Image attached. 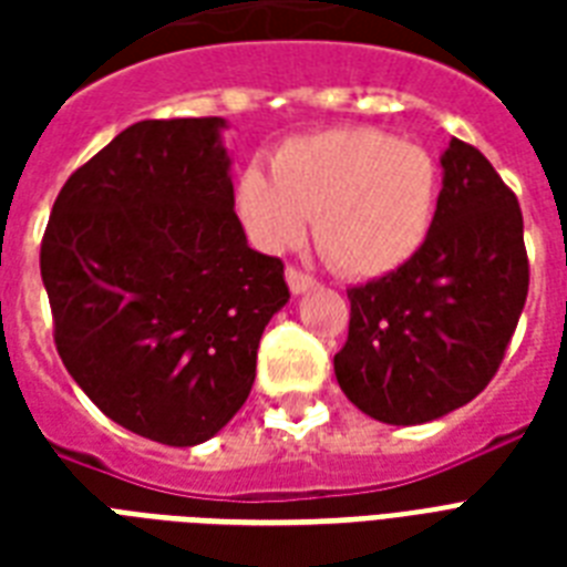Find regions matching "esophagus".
Instances as JSON below:
<instances>
[{"mask_svg": "<svg viewBox=\"0 0 567 567\" xmlns=\"http://www.w3.org/2000/svg\"><path fill=\"white\" fill-rule=\"evenodd\" d=\"M285 279H288V288H291V293H297V297H300V293H309L311 288L318 285L309 274H302L297 267H288V270H285Z\"/></svg>", "mask_w": 567, "mask_h": 567, "instance_id": "34e87169", "label": "esophagus"}]
</instances>
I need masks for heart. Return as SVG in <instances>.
Here are the masks:
<instances>
[{"label":"heart","instance_id":"b5f03b06","mask_svg":"<svg viewBox=\"0 0 567 567\" xmlns=\"http://www.w3.org/2000/svg\"><path fill=\"white\" fill-rule=\"evenodd\" d=\"M441 173L426 150L368 126L288 137L270 155V176L247 167L235 208L261 249L315 240L338 274L379 279L409 265L439 212Z\"/></svg>","mask_w":567,"mask_h":567}]
</instances>
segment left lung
<instances>
[{
    "mask_svg": "<svg viewBox=\"0 0 567 567\" xmlns=\"http://www.w3.org/2000/svg\"><path fill=\"white\" fill-rule=\"evenodd\" d=\"M439 212L421 252L350 288L341 391L373 421L417 426L471 403L497 373L527 302L518 199L458 137L441 155Z\"/></svg>",
    "mask_w": 567,
    "mask_h": 567,
    "instance_id": "1",
    "label": "left lung"
}]
</instances>
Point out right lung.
Wrapping results in <instances>:
<instances>
[{
	"label": "right lung",
	"instance_id": "right-lung-1",
	"mask_svg": "<svg viewBox=\"0 0 567 567\" xmlns=\"http://www.w3.org/2000/svg\"><path fill=\"white\" fill-rule=\"evenodd\" d=\"M223 117L141 120L66 179L40 276L70 377L135 435L194 447L247 403L291 300L235 214Z\"/></svg>",
	"mask_w": 567,
	"mask_h": 567
}]
</instances>
